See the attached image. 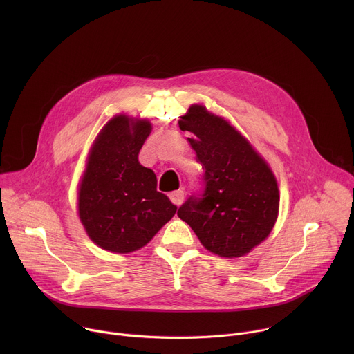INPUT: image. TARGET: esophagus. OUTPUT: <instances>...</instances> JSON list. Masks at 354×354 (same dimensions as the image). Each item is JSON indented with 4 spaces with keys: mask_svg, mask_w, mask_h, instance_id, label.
<instances>
[{
    "mask_svg": "<svg viewBox=\"0 0 354 354\" xmlns=\"http://www.w3.org/2000/svg\"><path fill=\"white\" fill-rule=\"evenodd\" d=\"M183 197H185V194H183V190H182V189H179V190H175V192L169 193V198H171V201H172L174 205H176V206L182 205Z\"/></svg>",
    "mask_w": 354,
    "mask_h": 354,
    "instance_id": "obj_1",
    "label": "esophagus"
}]
</instances>
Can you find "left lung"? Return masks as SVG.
Listing matches in <instances>:
<instances>
[{"label":"left lung","instance_id":"1","mask_svg":"<svg viewBox=\"0 0 354 354\" xmlns=\"http://www.w3.org/2000/svg\"><path fill=\"white\" fill-rule=\"evenodd\" d=\"M179 127L205 169V189L178 210L207 250L239 258L268 238L279 214V187L266 161L227 120L192 105Z\"/></svg>","mask_w":354,"mask_h":354}]
</instances>
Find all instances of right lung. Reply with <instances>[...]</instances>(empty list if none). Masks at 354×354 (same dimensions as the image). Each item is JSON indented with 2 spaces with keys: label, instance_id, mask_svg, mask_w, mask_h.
<instances>
[{
  "label": "right lung",
  "instance_id": "1",
  "mask_svg": "<svg viewBox=\"0 0 354 354\" xmlns=\"http://www.w3.org/2000/svg\"><path fill=\"white\" fill-rule=\"evenodd\" d=\"M151 129L145 119H111L89 151L80 183V220L97 246L115 254L147 245L178 209L157 190L156 174L138 162Z\"/></svg>",
  "mask_w": 354,
  "mask_h": 354
}]
</instances>
